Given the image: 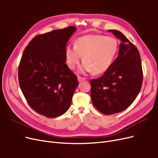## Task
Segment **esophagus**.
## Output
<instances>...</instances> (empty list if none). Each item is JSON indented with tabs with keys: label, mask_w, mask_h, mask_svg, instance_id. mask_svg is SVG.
<instances>
[{
	"label": "esophagus",
	"mask_w": 158,
	"mask_h": 158,
	"mask_svg": "<svg viewBox=\"0 0 158 158\" xmlns=\"http://www.w3.org/2000/svg\"><path fill=\"white\" fill-rule=\"evenodd\" d=\"M78 82H83V81H84L85 79L84 78H82V77H80V76H78Z\"/></svg>",
	"instance_id": "34e87169"
}]
</instances>
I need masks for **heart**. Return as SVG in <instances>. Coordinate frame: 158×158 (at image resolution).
<instances>
[{"instance_id":"obj_1","label":"heart","mask_w":158,"mask_h":158,"mask_svg":"<svg viewBox=\"0 0 158 158\" xmlns=\"http://www.w3.org/2000/svg\"><path fill=\"white\" fill-rule=\"evenodd\" d=\"M118 51V42L114 37L89 34L78 38L74 47H67L65 56L69 67L74 69L83 56L84 72L102 74L111 66Z\"/></svg>"}]
</instances>
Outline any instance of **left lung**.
<instances>
[{
	"label": "left lung",
	"mask_w": 158,
	"mask_h": 158,
	"mask_svg": "<svg viewBox=\"0 0 158 158\" xmlns=\"http://www.w3.org/2000/svg\"><path fill=\"white\" fill-rule=\"evenodd\" d=\"M109 31L121 41L118 56L103 75L90 81L92 102L105 114L121 112L130 106L143 81L141 59L136 46L119 31Z\"/></svg>",
	"instance_id": "1"
}]
</instances>
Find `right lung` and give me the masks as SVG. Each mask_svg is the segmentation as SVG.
Instances as JSON below:
<instances>
[{
  "label": "right lung",
  "instance_id": "obj_1",
  "mask_svg": "<svg viewBox=\"0 0 158 158\" xmlns=\"http://www.w3.org/2000/svg\"><path fill=\"white\" fill-rule=\"evenodd\" d=\"M74 26L34 37L23 51L18 80L29 106L48 118L63 114L78 85L77 76L65 63L66 44Z\"/></svg>",
  "mask_w": 158,
  "mask_h": 158
}]
</instances>
